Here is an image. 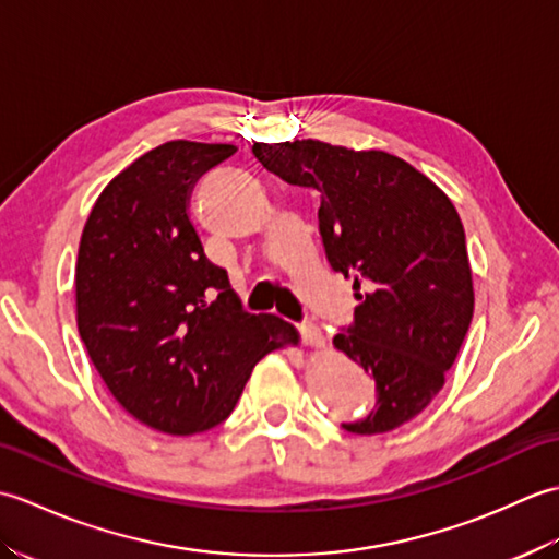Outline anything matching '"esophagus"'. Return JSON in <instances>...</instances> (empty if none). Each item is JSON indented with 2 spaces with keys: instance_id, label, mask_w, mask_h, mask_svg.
<instances>
[{
  "instance_id": "obj_1",
  "label": "esophagus",
  "mask_w": 559,
  "mask_h": 559,
  "mask_svg": "<svg viewBox=\"0 0 559 559\" xmlns=\"http://www.w3.org/2000/svg\"><path fill=\"white\" fill-rule=\"evenodd\" d=\"M300 336L305 346H312V348H324V334L322 329L314 326V324H300Z\"/></svg>"
}]
</instances>
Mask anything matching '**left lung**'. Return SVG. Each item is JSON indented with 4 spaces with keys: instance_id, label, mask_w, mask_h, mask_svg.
<instances>
[{
    "instance_id": "obj_1",
    "label": "left lung",
    "mask_w": 559,
    "mask_h": 559,
    "mask_svg": "<svg viewBox=\"0 0 559 559\" xmlns=\"http://www.w3.org/2000/svg\"><path fill=\"white\" fill-rule=\"evenodd\" d=\"M281 180L322 197L319 233L334 271L353 278V326L334 346L374 377L377 406L355 435L396 430L442 391L473 319L466 233L449 197L411 163L302 139L254 144Z\"/></svg>"
}]
</instances>
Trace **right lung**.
<instances>
[{
  "label": "right lung",
  "mask_w": 559,
  "mask_h": 559,
  "mask_svg": "<svg viewBox=\"0 0 559 559\" xmlns=\"http://www.w3.org/2000/svg\"><path fill=\"white\" fill-rule=\"evenodd\" d=\"M233 144L168 141L103 189L76 259V324L120 406L153 430L223 423L266 353L298 346L293 324L242 312L225 269L189 221V197Z\"/></svg>",
  "instance_id": "right-lung-1"
}]
</instances>
